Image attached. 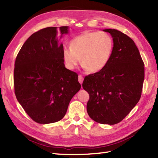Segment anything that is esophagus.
<instances>
[{"mask_svg":"<svg viewBox=\"0 0 158 158\" xmlns=\"http://www.w3.org/2000/svg\"><path fill=\"white\" fill-rule=\"evenodd\" d=\"M78 80H79V82L81 83V84H82V83L83 81V77L81 75H79V77H78Z\"/></svg>","mask_w":158,"mask_h":158,"instance_id":"obj_1","label":"esophagus"}]
</instances>
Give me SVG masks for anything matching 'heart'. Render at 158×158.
Listing matches in <instances>:
<instances>
[{
	"mask_svg": "<svg viewBox=\"0 0 158 158\" xmlns=\"http://www.w3.org/2000/svg\"><path fill=\"white\" fill-rule=\"evenodd\" d=\"M111 36L105 32H85L70 42V48H64L62 57L70 70L82 65L91 73L100 71L109 62L113 51Z\"/></svg>",
	"mask_w": 158,
	"mask_h": 158,
	"instance_id": "obj_1",
	"label": "heart"
}]
</instances>
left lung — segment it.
<instances>
[{
    "instance_id": "1",
    "label": "left lung",
    "mask_w": 158,
    "mask_h": 158,
    "mask_svg": "<svg viewBox=\"0 0 158 158\" xmlns=\"http://www.w3.org/2000/svg\"><path fill=\"white\" fill-rule=\"evenodd\" d=\"M112 36L114 48L102 70L85 77L83 88L89 99L90 118L102 124L118 123L140 98L145 77L144 62L133 40L115 29H105Z\"/></svg>"
}]
</instances>
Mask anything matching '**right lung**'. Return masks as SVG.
<instances>
[{"instance_id": "add662e5", "label": "right lung", "mask_w": 158, "mask_h": 158, "mask_svg": "<svg viewBox=\"0 0 158 158\" xmlns=\"http://www.w3.org/2000/svg\"><path fill=\"white\" fill-rule=\"evenodd\" d=\"M61 36L69 32L61 26ZM57 27L40 30L30 36L15 62V94L31 118L42 124L61 120L70 100L81 88L78 75L65 68L63 44Z\"/></svg>"}]
</instances>
